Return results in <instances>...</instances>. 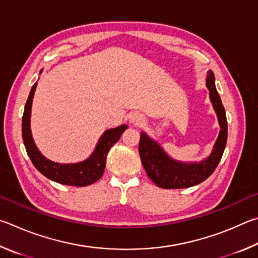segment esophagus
<instances>
[{
    "mask_svg": "<svg viewBox=\"0 0 258 258\" xmlns=\"http://www.w3.org/2000/svg\"><path fill=\"white\" fill-rule=\"evenodd\" d=\"M133 122H134V123H139V122H141V117L137 116V115H134L133 116Z\"/></svg>",
    "mask_w": 258,
    "mask_h": 258,
    "instance_id": "obj_1",
    "label": "esophagus"
}]
</instances>
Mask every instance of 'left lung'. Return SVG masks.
<instances>
[{
	"mask_svg": "<svg viewBox=\"0 0 258 258\" xmlns=\"http://www.w3.org/2000/svg\"><path fill=\"white\" fill-rule=\"evenodd\" d=\"M206 86L210 97L218 114L221 130L215 142L212 154L201 163H180L165 154L163 150L152 141L145 133H142L139 141V155L146 173L157 187L164 189H180L196 186L206 180L214 172L223 155L228 139L227 115L220 95L215 88L214 74H207Z\"/></svg>",
	"mask_w": 258,
	"mask_h": 258,
	"instance_id": "1",
	"label": "left lung"
}]
</instances>
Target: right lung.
I'll return each mask as SVG.
<instances>
[{"label":"right lung","instance_id":"obj_1","mask_svg":"<svg viewBox=\"0 0 258 258\" xmlns=\"http://www.w3.org/2000/svg\"><path fill=\"white\" fill-rule=\"evenodd\" d=\"M36 85L37 83L31 87L25 105L24 115H22V139H24L27 154H28L30 161L33 162L34 166L40 173L58 183L84 187L96 182L98 179L102 178L106 164V156L111 147L119 141L122 133L128 126L123 124L114 129L106 130L99 139L93 155L88 160L80 162V163L58 164L45 159L39 153L38 148L36 147L30 133V110Z\"/></svg>","mask_w":258,"mask_h":258}]
</instances>
